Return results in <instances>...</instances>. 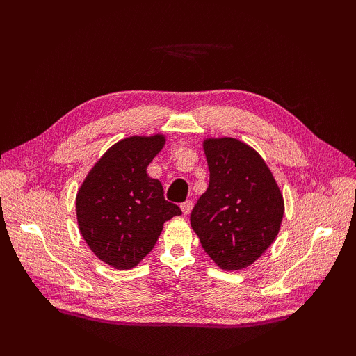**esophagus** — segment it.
<instances>
[{
    "instance_id": "1",
    "label": "esophagus",
    "mask_w": 356,
    "mask_h": 356,
    "mask_svg": "<svg viewBox=\"0 0 356 356\" xmlns=\"http://www.w3.org/2000/svg\"><path fill=\"white\" fill-rule=\"evenodd\" d=\"M191 209H193V202L191 200H186L184 203H181V211H182V213H184V215L190 213Z\"/></svg>"
}]
</instances>
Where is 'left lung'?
<instances>
[{
  "instance_id": "obj_1",
  "label": "left lung",
  "mask_w": 356,
  "mask_h": 356,
  "mask_svg": "<svg viewBox=\"0 0 356 356\" xmlns=\"http://www.w3.org/2000/svg\"><path fill=\"white\" fill-rule=\"evenodd\" d=\"M203 149L209 186L191 211V227L215 264L241 270L276 239L282 193L261 156L239 139L208 138Z\"/></svg>"
}]
</instances>
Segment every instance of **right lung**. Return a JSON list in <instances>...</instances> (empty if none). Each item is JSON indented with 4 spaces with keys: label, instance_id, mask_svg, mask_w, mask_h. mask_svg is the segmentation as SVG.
<instances>
[{
    "label": "right lung",
    "instance_id": "obj_1",
    "mask_svg": "<svg viewBox=\"0 0 356 356\" xmlns=\"http://www.w3.org/2000/svg\"><path fill=\"white\" fill-rule=\"evenodd\" d=\"M166 143L165 135L129 136L96 161L75 199L79 229L93 254L129 270L153 250L163 224L181 215L147 168Z\"/></svg>",
    "mask_w": 356,
    "mask_h": 356
}]
</instances>
